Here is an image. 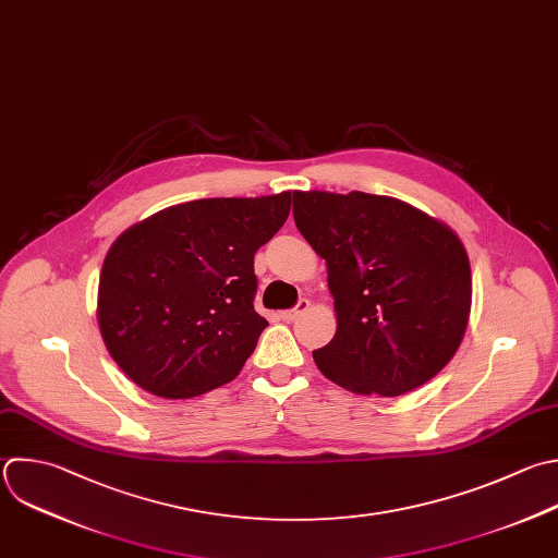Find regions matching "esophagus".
Segmentation results:
<instances>
[{"label": "esophagus", "mask_w": 558, "mask_h": 558, "mask_svg": "<svg viewBox=\"0 0 558 558\" xmlns=\"http://www.w3.org/2000/svg\"><path fill=\"white\" fill-rule=\"evenodd\" d=\"M307 307H310V301H307V299H301L292 310H286V312H281L279 316H281L283 320H288V323H290V320H294L299 314H303Z\"/></svg>", "instance_id": "1"}]
</instances>
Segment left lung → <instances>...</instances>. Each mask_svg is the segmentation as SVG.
Listing matches in <instances>:
<instances>
[{
    "mask_svg": "<svg viewBox=\"0 0 558 558\" xmlns=\"http://www.w3.org/2000/svg\"><path fill=\"white\" fill-rule=\"evenodd\" d=\"M294 222L327 264L336 336L314 362L357 395L397 397L453 357L471 310L460 238L416 207L364 192H294Z\"/></svg>",
    "mask_w": 558,
    "mask_h": 558,
    "instance_id": "left-lung-1",
    "label": "left lung"
}]
</instances>
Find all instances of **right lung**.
<instances>
[{"instance_id": "right-lung-1", "label": "right lung", "mask_w": 558, "mask_h": 558, "mask_svg": "<svg viewBox=\"0 0 558 558\" xmlns=\"http://www.w3.org/2000/svg\"><path fill=\"white\" fill-rule=\"evenodd\" d=\"M290 192L203 198L126 229L109 248L98 325L144 390L187 399L231 381L268 327L253 259L288 220Z\"/></svg>"}]
</instances>
